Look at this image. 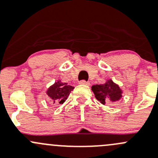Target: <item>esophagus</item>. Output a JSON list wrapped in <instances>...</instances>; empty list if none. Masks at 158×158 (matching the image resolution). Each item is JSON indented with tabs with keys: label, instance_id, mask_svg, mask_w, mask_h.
<instances>
[{
	"label": "esophagus",
	"instance_id": "1",
	"mask_svg": "<svg viewBox=\"0 0 158 158\" xmlns=\"http://www.w3.org/2000/svg\"><path fill=\"white\" fill-rule=\"evenodd\" d=\"M79 84H82V85H89L90 83L89 82H86L85 80H82L79 82Z\"/></svg>",
	"mask_w": 158,
	"mask_h": 158
}]
</instances>
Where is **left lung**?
I'll return each instance as SVG.
<instances>
[{"label":"left lung","instance_id":"1","mask_svg":"<svg viewBox=\"0 0 158 158\" xmlns=\"http://www.w3.org/2000/svg\"><path fill=\"white\" fill-rule=\"evenodd\" d=\"M92 90L96 99L102 104H106L110 101H118L122 97L123 93L119 85L114 83L111 79H108L104 84L93 85Z\"/></svg>","mask_w":158,"mask_h":158}]
</instances>
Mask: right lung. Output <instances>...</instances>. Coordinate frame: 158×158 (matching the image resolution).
Masks as SVG:
<instances>
[{
    "label": "right lung",
    "mask_w": 158,
    "mask_h": 158,
    "mask_svg": "<svg viewBox=\"0 0 158 158\" xmlns=\"http://www.w3.org/2000/svg\"><path fill=\"white\" fill-rule=\"evenodd\" d=\"M73 89V86L65 82H62L59 80L55 82L48 89L47 95L49 96L50 99H52L53 103L62 104L66 100Z\"/></svg>",
    "instance_id": "right-lung-1"
}]
</instances>
